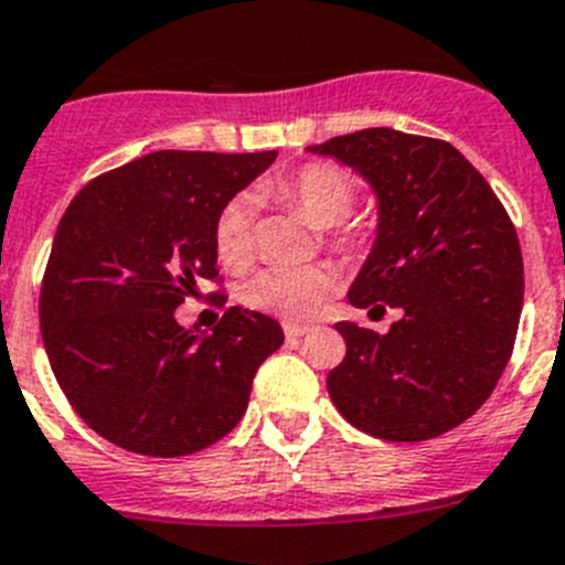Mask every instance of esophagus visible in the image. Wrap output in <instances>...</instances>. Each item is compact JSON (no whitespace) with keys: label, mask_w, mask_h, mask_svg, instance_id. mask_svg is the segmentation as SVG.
Returning a JSON list of instances; mask_svg holds the SVG:
<instances>
[{"label":"esophagus","mask_w":565,"mask_h":565,"mask_svg":"<svg viewBox=\"0 0 565 565\" xmlns=\"http://www.w3.org/2000/svg\"><path fill=\"white\" fill-rule=\"evenodd\" d=\"M282 330H286V339H288V341L302 339V335L310 333L308 324H297V322H286V324H282Z\"/></svg>","instance_id":"1"}]
</instances>
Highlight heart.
I'll return each instance as SVG.
<instances>
[{
  "instance_id": "obj_1",
  "label": "heart",
  "mask_w": 565,
  "mask_h": 565,
  "mask_svg": "<svg viewBox=\"0 0 565 565\" xmlns=\"http://www.w3.org/2000/svg\"><path fill=\"white\" fill-rule=\"evenodd\" d=\"M274 195L299 210L313 226H339L355 210L353 175L335 162H308L294 173L282 175L271 184ZM339 243H353V237L335 230ZM218 260L230 268H243L255 255V210L248 195H235L221 206L215 230H212ZM335 274L322 263L297 268H260L248 274L237 286V299L252 310H260L268 317L302 322L310 319L333 294Z\"/></svg>"
}]
</instances>
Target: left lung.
Here are the masks:
<instances>
[{
    "instance_id": "left-lung-1",
    "label": "left lung",
    "mask_w": 565,
    "mask_h": 565,
    "mask_svg": "<svg viewBox=\"0 0 565 565\" xmlns=\"http://www.w3.org/2000/svg\"><path fill=\"white\" fill-rule=\"evenodd\" d=\"M310 151L355 168L377 195L375 246L347 297L401 310L386 335L335 324L347 341L328 375L335 408L392 443L451 431L495 390L519 333L524 260L504 204L445 139L364 128Z\"/></svg>"
}]
</instances>
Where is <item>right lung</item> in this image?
Here are the masks:
<instances>
[{
    "label": "right lung",
    "instance_id": "add662e5",
    "mask_svg": "<svg viewBox=\"0 0 565 565\" xmlns=\"http://www.w3.org/2000/svg\"><path fill=\"white\" fill-rule=\"evenodd\" d=\"M274 157L157 151L100 173L66 206L41 279V339L66 401L108 443L188 457L241 423L282 328L230 308L199 335L173 310L204 279L221 282L215 218Z\"/></svg>",
    "mask_w": 565,
    "mask_h": 565
}]
</instances>
